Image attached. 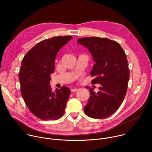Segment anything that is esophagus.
<instances>
[{
  "label": "esophagus",
  "instance_id": "esophagus-1",
  "mask_svg": "<svg viewBox=\"0 0 152 152\" xmlns=\"http://www.w3.org/2000/svg\"><path fill=\"white\" fill-rule=\"evenodd\" d=\"M77 90H78L77 88H73V89L71 90V91H72V92H76V91H77Z\"/></svg>",
  "mask_w": 152,
  "mask_h": 152
}]
</instances>
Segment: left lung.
<instances>
[{
    "label": "left lung",
    "instance_id": "left-lung-1",
    "mask_svg": "<svg viewBox=\"0 0 152 152\" xmlns=\"http://www.w3.org/2000/svg\"><path fill=\"white\" fill-rule=\"evenodd\" d=\"M77 42L88 49L95 62L90 72L95 76L92 83L101 85L97 93L89 90L84 112L91 118H106L118 109L126 94L129 79L126 55L117 42L106 38L85 37Z\"/></svg>",
    "mask_w": 152,
    "mask_h": 152
}]
</instances>
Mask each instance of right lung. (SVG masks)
<instances>
[{
    "mask_svg": "<svg viewBox=\"0 0 152 152\" xmlns=\"http://www.w3.org/2000/svg\"><path fill=\"white\" fill-rule=\"evenodd\" d=\"M73 37H55L34 46L21 61L19 73L21 93L29 111L42 120H57L64 113L70 94L63 86L55 92L50 85L57 53Z\"/></svg>",
    "mask_w": 152,
    "mask_h": 152,
    "instance_id": "right-lung-1",
    "label": "right lung"
}]
</instances>
